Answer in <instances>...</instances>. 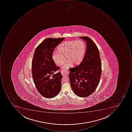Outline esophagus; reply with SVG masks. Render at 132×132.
<instances>
[{
	"label": "esophagus",
	"mask_w": 132,
	"mask_h": 132,
	"mask_svg": "<svg viewBox=\"0 0 132 132\" xmlns=\"http://www.w3.org/2000/svg\"><path fill=\"white\" fill-rule=\"evenodd\" d=\"M61 73L63 76H67L69 74V71L66 70H62L61 71Z\"/></svg>",
	"instance_id": "1"
}]
</instances>
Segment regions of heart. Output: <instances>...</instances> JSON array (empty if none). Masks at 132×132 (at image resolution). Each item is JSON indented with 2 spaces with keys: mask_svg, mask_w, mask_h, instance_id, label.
I'll return each mask as SVG.
<instances>
[{
  "mask_svg": "<svg viewBox=\"0 0 132 132\" xmlns=\"http://www.w3.org/2000/svg\"><path fill=\"white\" fill-rule=\"evenodd\" d=\"M57 52H54L52 58L57 65L61 66L66 61L67 62L63 67L66 69L75 65L79 64L82 60L86 51V45L81 40L63 42L57 48Z\"/></svg>",
  "mask_w": 132,
  "mask_h": 132,
  "instance_id": "b5f03b06",
  "label": "heart"
}]
</instances>
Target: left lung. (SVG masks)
Here are the masks:
<instances>
[{
  "label": "left lung",
  "instance_id": "8db88e82",
  "mask_svg": "<svg viewBox=\"0 0 132 132\" xmlns=\"http://www.w3.org/2000/svg\"><path fill=\"white\" fill-rule=\"evenodd\" d=\"M80 38L86 42V52L79 65L70 70L69 79L75 94L85 97L94 93L98 86L102 74V63L96 44L88 36Z\"/></svg>",
  "mask_w": 132,
  "mask_h": 132
}]
</instances>
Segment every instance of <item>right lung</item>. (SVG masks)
Here are the masks:
<instances>
[{
  "label": "right lung",
  "instance_id": "1",
  "mask_svg": "<svg viewBox=\"0 0 132 132\" xmlns=\"http://www.w3.org/2000/svg\"><path fill=\"white\" fill-rule=\"evenodd\" d=\"M65 38H47L36 47L32 62L33 80L36 89L44 97L51 98L57 96L61 88L62 77L60 69L55 65L52 55L55 47Z\"/></svg>",
  "mask_w": 132,
  "mask_h": 132
}]
</instances>
